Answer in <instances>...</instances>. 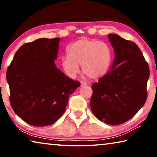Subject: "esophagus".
<instances>
[{
    "label": "esophagus",
    "instance_id": "1",
    "mask_svg": "<svg viewBox=\"0 0 157 157\" xmlns=\"http://www.w3.org/2000/svg\"><path fill=\"white\" fill-rule=\"evenodd\" d=\"M86 84H86V82H85L81 81V82H80V86H81V87H84V86H86Z\"/></svg>",
    "mask_w": 157,
    "mask_h": 157
}]
</instances>
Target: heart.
Masks as SVG:
<instances>
[{
  "label": "heart",
  "mask_w": 157,
  "mask_h": 157,
  "mask_svg": "<svg viewBox=\"0 0 157 157\" xmlns=\"http://www.w3.org/2000/svg\"><path fill=\"white\" fill-rule=\"evenodd\" d=\"M68 55L61 58V64L66 74L74 78L79 72L92 79H98L107 73L111 61V52L107 44L98 39H81L68 48Z\"/></svg>",
  "instance_id": "heart-1"
}]
</instances>
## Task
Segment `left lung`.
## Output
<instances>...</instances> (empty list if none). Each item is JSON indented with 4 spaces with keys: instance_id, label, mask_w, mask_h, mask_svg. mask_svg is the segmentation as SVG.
Listing matches in <instances>:
<instances>
[{
    "instance_id": "1",
    "label": "left lung",
    "mask_w": 157,
    "mask_h": 157,
    "mask_svg": "<svg viewBox=\"0 0 157 157\" xmlns=\"http://www.w3.org/2000/svg\"><path fill=\"white\" fill-rule=\"evenodd\" d=\"M108 38L115 58L109 72L92 84L90 105L98 120L120 124L130 120L145 103L150 69L136 44L115 34Z\"/></svg>"
}]
</instances>
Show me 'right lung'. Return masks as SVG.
I'll use <instances>...</instances> for the list:
<instances>
[{
  "mask_svg": "<svg viewBox=\"0 0 157 157\" xmlns=\"http://www.w3.org/2000/svg\"><path fill=\"white\" fill-rule=\"evenodd\" d=\"M60 38H40L21 46L7 70L10 105L33 126L55 123L64 113L70 95L80 83L55 66Z\"/></svg>",
  "mask_w": 157,
  "mask_h": 157,
  "instance_id": "add662e5",
  "label": "right lung"
}]
</instances>
